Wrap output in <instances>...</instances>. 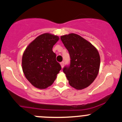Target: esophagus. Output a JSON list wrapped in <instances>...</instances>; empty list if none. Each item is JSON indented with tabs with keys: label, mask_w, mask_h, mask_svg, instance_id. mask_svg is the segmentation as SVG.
<instances>
[{
	"label": "esophagus",
	"mask_w": 122,
	"mask_h": 122,
	"mask_svg": "<svg viewBox=\"0 0 122 122\" xmlns=\"http://www.w3.org/2000/svg\"><path fill=\"white\" fill-rule=\"evenodd\" d=\"M60 64H61V67H62V68L64 67V61H62V62H61V63H60Z\"/></svg>",
	"instance_id": "esophagus-1"
}]
</instances>
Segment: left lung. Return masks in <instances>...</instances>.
<instances>
[{
  "mask_svg": "<svg viewBox=\"0 0 122 122\" xmlns=\"http://www.w3.org/2000/svg\"><path fill=\"white\" fill-rule=\"evenodd\" d=\"M61 40L71 57L70 65L63 69L69 85L78 90L88 87L96 78L100 68L97 50L88 41L74 33L61 36Z\"/></svg>",
  "mask_w": 122,
  "mask_h": 122,
  "instance_id": "8db88e82",
  "label": "left lung"
}]
</instances>
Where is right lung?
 <instances>
[{
    "label": "right lung",
    "mask_w": 122,
    "mask_h": 122,
    "mask_svg": "<svg viewBox=\"0 0 122 122\" xmlns=\"http://www.w3.org/2000/svg\"><path fill=\"white\" fill-rule=\"evenodd\" d=\"M59 40L57 36L45 33L26 47L22 56V70L26 78L35 87L45 89L54 82L61 69L56 61L53 46Z\"/></svg>",
    "instance_id": "obj_1"
}]
</instances>
